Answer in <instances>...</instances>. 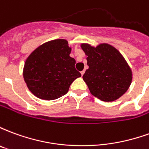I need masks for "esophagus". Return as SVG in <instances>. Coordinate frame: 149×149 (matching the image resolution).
I'll list each match as a JSON object with an SVG mask.
<instances>
[{
  "label": "esophagus",
  "instance_id": "esophagus-1",
  "mask_svg": "<svg viewBox=\"0 0 149 149\" xmlns=\"http://www.w3.org/2000/svg\"><path fill=\"white\" fill-rule=\"evenodd\" d=\"M84 72H85V71H84V70H83V71H81V75H82V76H83V75H84Z\"/></svg>",
  "mask_w": 149,
  "mask_h": 149
}]
</instances>
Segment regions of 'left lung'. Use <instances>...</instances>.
<instances>
[{
    "mask_svg": "<svg viewBox=\"0 0 149 149\" xmlns=\"http://www.w3.org/2000/svg\"><path fill=\"white\" fill-rule=\"evenodd\" d=\"M81 48L88 56V65L83 80L91 93L106 102L117 100L125 93L132 75L120 52L108 44H100L96 48L81 44Z\"/></svg>",
    "mask_w": 149,
    "mask_h": 149,
    "instance_id": "8db88e82",
    "label": "left lung"
}]
</instances>
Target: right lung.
Listing matches in <instances>:
<instances>
[{
	"label": "right lung",
	"instance_id": "add662e5",
	"mask_svg": "<svg viewBox=\"0 0 149 149\" xmlns=\"http://www.w3.org/2000/svg\"><path fill=\"white\" fill-rule=\"evenodd\" d=\"M70 52L68 41L57 39L43 44L29 56L23 76L32 93L40 99L52 100L68 93L72 83L81 77Z\"/></svg>",
	"mask_w": 149,
	"mask_h": 149
}]
</instances>
